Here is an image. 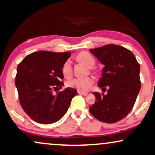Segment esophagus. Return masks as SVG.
Returning a JSON list of instances; mask_svg holds the SVG:
<instances>
[{"instance_id":"1","label":"esophagus","mask_w":155,"mask_h":155,"mask_svg":"<svg viewBox=\"0 0 155 155\" xmlns=\"http://www.w3.org/2000/svg\"><path fill=\"white\" fill-rule=\"evenodd\" d=\"M78 94H81V95H87L88 93L87 92H83V91H78Z\"/></svg>"}]
</instances>
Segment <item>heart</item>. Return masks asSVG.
<instances>
[{"mask_svg":"<svg viewBox=\"0 0 155 155\" xmlns=\"http://www.w3.org/2000/svg\"><path fill=\"white\" fill-rule=\"evenodd\" d=\"M78 59L88 66H93L95 64V58L88 52H81L78 56ZM62 74L66 78H70L73 74L72 62L70 59L66 60L62 66ZM94 84V79L92 77L74 78L67 81L68 87L74 88L80 91H87L91 89Z\"/></svg>","mask_w":155,"mask_h":155,"instance_id":"heart-1","label":"heart"}]
</instances>
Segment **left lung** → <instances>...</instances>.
<instances>
[{"label": "left lung", "instance_id": "obj_1", "mask_svg": "<svg viewBox=\"0 0 155 155\" xmlns=\"http://www.w3.org/2000/svg\"><path fill=\"white\" fill-rule=\"evenodd\" d=\"M89 51L104 65L98 86L109 88L107 95L92 92L96 101L89 111L98 120L115 123L134 107L141 88L140 64L132 51L118 45L107 44Z\"/></svg>", "mask_w": 155, "mask_h": 155}]
</instances>
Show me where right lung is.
<instances>
[{"mask_svg": "<svg viewBox=\"0 0 155 155\" xmlns=\"http://www.w3.org/2000/svg\"><path fill=\"white\" fill-rule=\"evenodd\" d=\"M70 56L69 51H41L25 56L18 65L15 84L19 102L25 114L36 122L48 124L59 120L77 94L70 87L56 95L53 94L63 86L62 66Z\"/></svg>", "mask_w": 155, "mask_h": 155, "instance_id": "1", "label": "right lung"}]
</instances>
